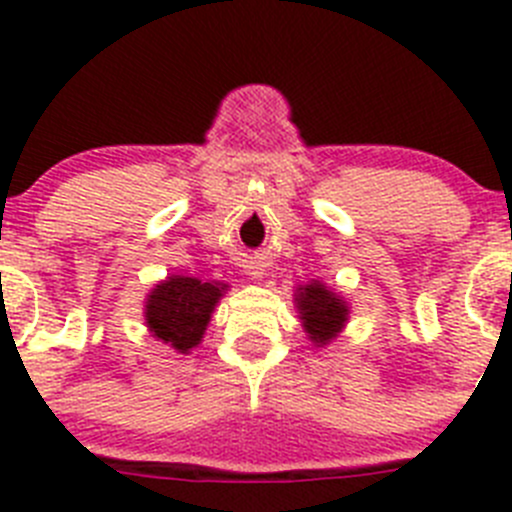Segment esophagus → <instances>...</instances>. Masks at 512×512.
I'll return each mask as SVG.
<instances>
[{
  "instance_id": "1",
  "label": "esophagus",
  "mask_w": 512,
  "mask_h": 512,
  "mask_svg": "<svg viewBox=\"0 0 512 512\" xmlns=\"http://www.w3.org/2000/svg\"><path fill=\"white\" fill-rule=\"evenodd\" d=\"M246 274L251 276L253 281H261V279H264V266H259V264H256V266H248Z\"/></svg>"
}]
</instances>
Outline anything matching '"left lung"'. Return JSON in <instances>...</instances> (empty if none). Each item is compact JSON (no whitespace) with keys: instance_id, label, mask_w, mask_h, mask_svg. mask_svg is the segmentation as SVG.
Listing matches in <instances>:
<instances>
[{"instance_id":"left-lung-1","label":"left lung","mask_w":512,"mask_h":512,"mask_svg":"<svg viewBox=\"0 0 512 512\" xmlns=\"http://www.w3.org/2000/svg\"><path fill=\"white\" fill-rule=\"evenodd\" d=\"M294 309L299 314L301 326H304L306 339L314 347H326L342 334L347 326L349 301L337 289L326 286L324 281L311 279L309 284L296 286L294 291Z\"/></svg>"}]
</instances>
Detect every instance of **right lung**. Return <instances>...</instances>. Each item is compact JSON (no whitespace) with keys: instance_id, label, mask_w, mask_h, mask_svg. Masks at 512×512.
<instances>
[{"instance_id":"right-lung-1","label":"right lung","mask_w":512,"mask_h":512,"mask_svg":"<svg viewBox=\"0 0 512 512\" xmlns=\"http://www.w3.org/2000/svg\"><path fill=\"white\" fill-rule=\"evenodd\" d=\"M231 289L223 281H201L196 276L170 274L145 296V326L150 337L168 344L178 354H191L203 342L218 301Z\"/></svg>"}]
</instances>
